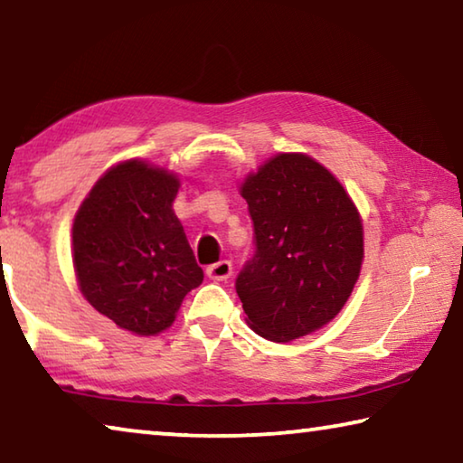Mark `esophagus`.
I'll return each mask as SVG.
<instances>
[{
  "label": "esophagus",
  "instance_id": "esophagus-1",
  "mask_svg": "<svg viewBox=\"0 0 463 463\" xmlns=\"http://www.w3.org/2000/svg\"><path fill=\"white\" fill-rule=\"evenodd\" d=\"M206 276L210 279H214V281L229 279L232 276V263L224 260V261H218L214 265H210V268L206 269Z\"/></svg>",
  "mask_w": 463,
  "mask_h": 463
}]
</instances>
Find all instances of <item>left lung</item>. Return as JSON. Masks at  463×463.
Masks as SVG:
<instances>
[{
	"label": "left lung",
	"instance_id": "obj_1",
	"mask_svg": "<svg viewBox=\"0 0 463 463\" xmlns=\"http://www.w3.org/2000/svg\"><path fill=\"white\" fill-rule=\"evenodd\" d=\"M255 255L237 278L247 325L286 343L339 315L364 261V224L339 179L304 153H279L241 184Z\"/></svg>",
	"mask_w": 463,
	"mask_h": 463
}]
</instances>
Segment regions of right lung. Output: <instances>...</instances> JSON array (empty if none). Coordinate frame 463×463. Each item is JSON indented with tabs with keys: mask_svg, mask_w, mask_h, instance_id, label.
<instances>
[{
	"mask_svg": "<svg viewBox=\"0 0 463 463\" xmlns=\"http://www.w3.org/2000/svg\"><path fill=\"white\" fill-rule=\"evenodd\" d=\"M174 171L140 159L109 167L73 221V268L99 315L138 336L174 325L184 298L203 279L174 213Z\"/></svg>",
	"mask_w": 463,
	"mask_h": 463,
	"instance_id": "right-lung-1",
	"label": "right lung"
}]
</instances>
